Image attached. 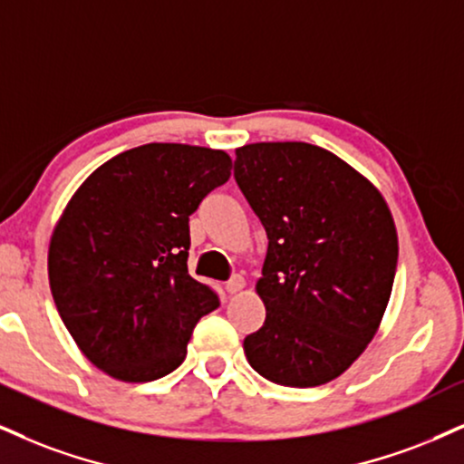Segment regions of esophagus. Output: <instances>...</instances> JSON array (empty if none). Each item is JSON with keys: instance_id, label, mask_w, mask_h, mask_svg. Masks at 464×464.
Wrapping results in <instances>:
<instances>
[{"instance_id": "esophagus-1", "label": "esophagus", "mask_w": 464, "mask_h": 464, "mask_svg": "<svg viewBox=\"0 0 464 464\" xmlns=\"http://www.w3.org/2000/svg\"><path fill=\"white\" fill-rule=\"evenodd\" d=\"M245 288V279L241 276H234L230 282H226V293L227 295H237L241 293V290Z\"/></svg>"}]
</instances>
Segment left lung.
I'll use <instances>...</instances> for the list:
<instances>
[{
	"instance_id": "obj_1",
	"label": "left lung",
	"mask_w": 464,
	"mask_h": 464,
	"mask_svg": "<svg viewBox=\"0 0 464 464\" xmlns=\"http://www.w3.org/2000/svg\"><path fill=\"white\" fill-rule=\"evenodd\" d=\"M234 179L268 238L256 282L266 318L245 337L247 362L277 385H324L368 348L390 303V206L357 169L305 141L237 148Z\"/></svg>"
}]
</instances>
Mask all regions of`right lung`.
<instances>
[{"mask_svg": "<svg viewBox=\"0 0 464 464\" xmlns=\"http://www.w3.org/2000/svg\"><path fill=\"white\" fill-rule=\"evenodd\" d=\"M230 169V154L213 148L137 146L96 168L66 204L49 243L51 295L74 344L105 374H169L198 320L219 307L188 276V215Z\"/></svg>", "mask_w": 464, "mask_h": 464, "instance_id": "obj_1", "label": "right lung"}]
</instances>
